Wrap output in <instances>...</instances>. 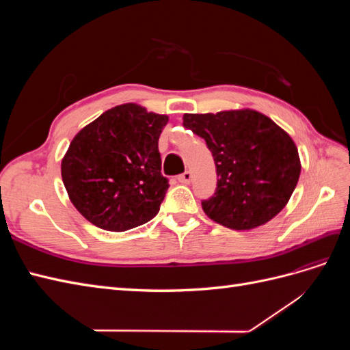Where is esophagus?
<instances>
[{
	"label": "esophagus",
	"mask_w": 350,
	"mask_h": 350,
	"mask_svg": "<svg viewBox=\"0 0 350 350\" xmlns=\"http://www.w3.org/2000/svg\"><path fill=\"white\" fill-rule=\"evenodd\" d=\"M178 181L181 183V184H189V183L193 181V174L187 171V172H184L183 175L178 176Z\"/></svg>",
	"instance_id": "esophagus-1"
}]
</instances>
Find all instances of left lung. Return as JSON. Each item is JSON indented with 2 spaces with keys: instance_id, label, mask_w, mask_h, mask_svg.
I'll return each mask as SVG.
<instances>
[{
  "instance_id": "8db88e82",
  "label": "left lung",
  "mask_w": 350,
  "mask_h": 350,
  "mask_svg": "<svg viewBox=\"0 0 350 350\" xmlns=\"http://www.w3.org/2000/svg\"><path fill=\"white\" fill-rule=\"evenodd\" d=\"M184 126L206 140L217 187L201 201L216 224L250 230L279 215L298 184L301 161L292 137L254 109L185 113Z\"/></svg>"
}]
</instances>
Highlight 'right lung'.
<instances>
[{
  "label": "right lung",
  "instance_id": "1",
  "mask_svg": "<svg viewBox=\"0 0 350 350\" xmlns=\"http://www.w3.org/2000/svg\"><path fill=\"white\" fill-rule=\"evenodd\" d=\"M167 121V115L124 103L76 134L61 176L71 203L90 224L124 232L159 213L169 184L157 143Z\"/></svg>",
  "mask_w": 350,
  "mask_h": 350
}]
</instances>
